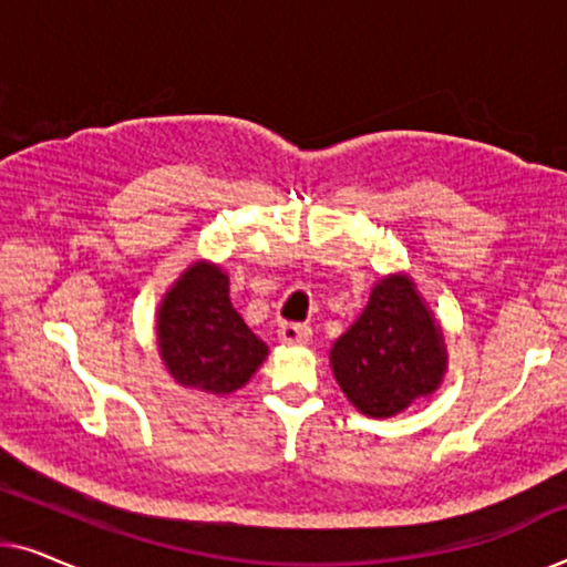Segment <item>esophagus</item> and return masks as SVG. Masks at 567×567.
I'll list each match as a JSON object with an SVG mask.
<instances>
[{"mask_svg":"<svg viewBox=\"0 0 567 567\" xmlns=\"http://www.w3.org/2000/svg\"><path fill=\"white\" fill-rule=\"evenodd\" d=\"M278 338L289 346H305L309 343V338H312V328L301 322H284L281 328H278Z\"/></svg>","mask_w":567,"mask_h":567,"instance_id":"1","label":"esophagus"}]
</instances>
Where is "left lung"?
Instances as JSON below:
<instances>
[{"label":"left lung","mask_w":567,"mask_h":567,"mask_svg":"<svg viewBox=\"0 0 567 567\" xmlns=\"http://www.w3.org/2000/svg\"><path fill=\"white\" fill-rule=\"evenodd\" d=\"M346 398L371 417H390L431 394L446 369L439 324L405 276L382 278L369 307L330 353Z\"/></svg>","instance_id":"1"}]
</instances>
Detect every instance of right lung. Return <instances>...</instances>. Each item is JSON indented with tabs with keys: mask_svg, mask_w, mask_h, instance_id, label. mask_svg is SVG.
I'll list each match as a JSON object with an SVG mask.
<instances>
[{
	"mask_svg": "<svg viewBox=\"0 0 567 567\" xmlns=\"http://www.w3.org/2000/svg\"><path fill=\"white\" fill-rule=\"evenodd\" d=\"M159 353L175 382L227 394L243 386L268 348L229 301V278L196 262L167 291L157 320Z\"/></svg>",
	"mask_w": 567,
	"mask_h": 567,
	"instance_id": "add662e5",
	"label": "right lung"
}]
</instances>
